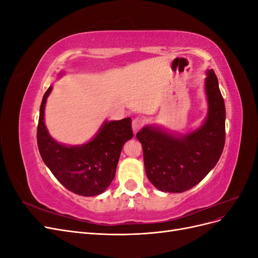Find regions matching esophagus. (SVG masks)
Listing matches in <instances>:
<instances>
[{"mask_svg":"<svg viewBox=\"0 0 258 258\" xmlns=\"http://www.w3.org/2000/svg\"><path fill=\"white\" fill-rule=\"evenodd\" d=\"M144 126V120L142 118H136L132 121V130H134L135 134L141 129Z\"/></svg>","mask_w":258,"mask_h":258,"instance_id":"34e87169","label":"esophagus"}]
</instances>
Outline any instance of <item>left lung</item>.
<instances>
[{
  "instance_id": "left-lung-1",
  "label": "left lung",
  "mask_w": 258,
  "mask_h": 258,
  "mask_svg": "<svg viewBox=\"0 0 258 258\" xmlns=\"http://www.w3.org/2000/svg\"><path fill=\"white\" fill-rule=\"evenodd\" d=\"M205 91L208 114L198 128L177 135L151 123L137 134L143 148L146 176L161 191L190 189L215 167L223 153L226 111L212 69L207 71Z\"/></svg>"
}]
</instances>
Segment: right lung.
I'll use <instances>...</instances> for the list:
<instances>
[{
  "instance_id": "right-lung-1",
  "label": "right lung",
  "mask_w": 258,
  "mask_h": 258,
  "mask_svg": "<svg viewBox=\"0 0 258 258\" xmlns=\"http://www.w3.org/2000/svg\"><path fill=\"white\" fill-rule=\"evenodd\" d=\"M64 72H60L62 76ZM52 87L42 100L37 126V146L41 157L67 189L85 197L102 194L115 177L123 144L134 137L131 118L105 120L88 142L67 145L56 141L45 126V105Z\"/></svg>"
}]
</instances>
